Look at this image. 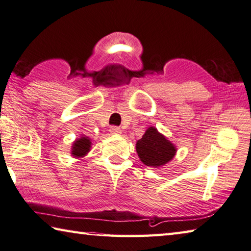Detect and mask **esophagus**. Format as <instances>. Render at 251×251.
<instances>
[{
  "label": "esophagus",
  "mask_w": 251,
  "mask_h": 251,
  "mask_svg": "<svg viewBox=\"0 0 251 251\" xmlns=\"http://www.w3.org/2000/svg\"><path fill=\"white\" fill-rule=\"evenodd\" d=\"M110 132L112 134H120L122 132V130L119 128V126H111V128H110Z\"/></svg>",
  "instance_id": "obj_1"
}]
</instances>
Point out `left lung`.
<instances>
[{
  "instance_id": "left-lung-1",
  "label": "left lung",
  "mask_w": 251,
  "mask_h": 251,
  "mask_svg": "<svg viewBox=\"0 0 251 251\" xmlns=\"http://www.w3.org/2000/svg\"><path fill=\"white\" fill-rule=\"evenodd\" d=\"M137 152L144 164L157 168L172 160L176 153V149L165 139L164 135L157 132L155 128L150 126L137 142Z\"/></svg>"
}]
</instances>
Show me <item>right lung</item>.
<instances>
[{
    "mask_svg": "<svg viewBox=\"0 0 251 251\" xmlns=\"http://www.w3.org/2000/svg\"><path fill=\"white\" fill-rule=\"evenodd\" d=\"M90 140L87 137H82L74 143L72 154L76 157H81L83 155H86V153L90 150Z\"/></svg>",
    "mask_w": 251,
    "mask_h": 251,
    "instance_id": "add662e5",
    "label": "right lung"
}]
</instances>
